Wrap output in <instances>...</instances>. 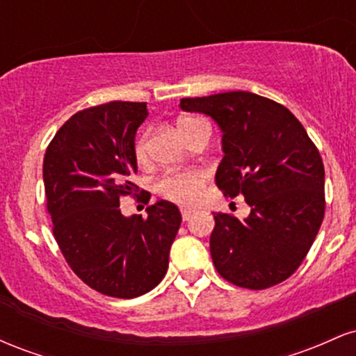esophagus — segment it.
I'll list each match as a JSON object with an SVG mask.
<instances>
[{"label": "esophagus", "instance_id": "esophagus-1", "mask_svg": "<svg viewBox=\"0 0 356 356\" xmlns=\"http://www.w3.org/2000/svg\"><path fill=\"white\" fill-rule=\"evenodd\" d=\"M181 214H182V220H189V219L192 218V216H194V211L187 209V207H182Z\"/></svg>", "mask_w": 356, "mask_h": 356}]
</instances>
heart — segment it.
Returning a JSON list of instances; mask_svg holds the SVG:
<instances>
[{
	"label": "heart",
	"mask_w": 356,
	"mask_h": 356,
	"mask_svg": "<svg viewBox=\"0 0 356 356\" xmlns=\"http://www.w3.org/2000/svg\"><path fill=\"white\" fill-rule=\"evenodd\" d=\"M201 122L202 120H197V118H181L177 124L179 132H181L184 138L187 140L192 129L197 127ZM147 154H149V136L144 134V136L136 142V159L138 162H145ZM204 182H206V175L202 172L172 174L167 175V177H164L159 182V192L174 202L195 204L202 195Z\"/></svg>",
	"instance_id": "obj_1"
}]
</instances>
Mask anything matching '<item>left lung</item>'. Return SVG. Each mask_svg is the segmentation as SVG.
Segmentation results:
<instances>
[{
  "label": "left lung",
  "instance_id": "8db88e82",
  "mask_svg": "<svg viewBox=\"0 0 356 356\" xmlns=\"http://www.w3.org/2000/svg\"><path fill=\"white\" fill-rule=\"evenodd\" d=\"M222 134L216 186L243 195L248 218L214 214L211 256L224 280L264 289L288 280L308 254L325 216V167L300 120L283 105L251 92L182 99Z\"/></svg>",
  "mask_w": 356,
  "mask_h": 356
}]
</instances>
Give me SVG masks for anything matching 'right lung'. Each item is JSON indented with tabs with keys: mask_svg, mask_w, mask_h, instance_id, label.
Listing matches in <instances>:
<instances>
[{
	"mask_svg": "<svg viewBox=\"0 0 356 356\" xmlns=\"http://www.w3.org/2000/svg\"><path fill=\"white\" fill-rule=\"evenodd\" d=\"M147 104L110 102L68 118L43 161L53 234L76 276L102 295L137 298L165 276L181 211L159 201L147 218L120 212L136 192V134Z\"/></svg>",
	"mask_w": 356,
	"mask_h": 356,
	"instance_id": "1",
	"label": "right lung"
}]
</instances>
